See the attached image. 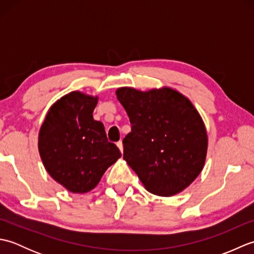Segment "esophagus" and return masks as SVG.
<instances>
[{"mask_svg": "<svg viewBox=\"0 0 254 254\" xmlns=\"http://www.w3.org/2000/svg\"><path fill=\"white\" fill-rule=\"evenodd\" d=\"M117 146L119 147V149H120V152L123 153V144H122L121 141H119V142L117 143Z\"/></svg>", "mask_w": 254, "mask_h": 254, "instance_id": "34e87169", "label": "esophagus"}]
</instances>
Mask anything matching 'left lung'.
<instances>
[{"instance_id": "left-lung-1", "label": "left lung", "mask_w": 254, "mask_h": 254, "mask_svg": "<svg viewBox=\"0 0 254 254\" xmlns=\"http://www.w3.org/2000/svg\"><path fill=\"white\" fill-rule=\"evenodd\" d=\"M116 95L132 126L123 138V159L148 192H182L201 174L207 155V131L196 108L167 86L145 91L120 87Z\"/></svg>"}]
</instances>
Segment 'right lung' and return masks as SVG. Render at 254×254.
<instances>
[{
	"instance_id": "add662e5",
	"label": "right lung",
	"mask_w": 254,
	"mask_h": 254,
	"mask_svg": "<svg viewBox=\"0 0 254 254\" xmlns=\"http://www.w3.org/2000/svg\"><path fill=\"white\" fill-rule=\"evenodd\" d=\"M98 96L71 91L48 110L38 134V149L48 174L72 193H87L121 157L94 120Z\"/></svg>"
}]
</instances>
